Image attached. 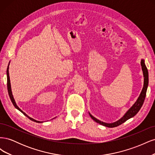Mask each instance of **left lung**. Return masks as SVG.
<instances>
[{
  "mask_svg": "<svg viewBox=\"0 0 155 155\" xmlns=\"http://www.w3.org/2000/svg\"><path fill=\"white\" fill-rule=\"evenodd\" d=\"M141 66H142V69L143 71V78H144V81H143V87L142 88V91L140 93V96L138 97V100H137L134 103V104L131 107L130 109L127 110V112H126L125 114V115L122 117V118H120L119 120L115 121L114 123H111V124H107V123H105L103 122V121L97 120V118H94L93 116H92L90 113L91 117L92 118V120H94L96 122L102 125L107 127H115L118 126L121 124H122L123 123H124L125 121H126L127 120L130 119L132 117L134 116L136 114H137L138 111L140 110V109H141V107L143 104L144 102V100L145 98V96H146V92H147V87H148V83H149V75H148V70L147 68L145 66V62L144 60L142 59L141 60Z\"/></svg>",
  "mask_w": 155,
  "mask_h": 155,
  "instance_id": "obj_1",
  "label": "left lung"
}]
</instances>
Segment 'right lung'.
I'll return each mask as SVG.
<instances>
[{"mask_svg":"<svg viewBox=\"0 0 155 155\" xmlns=\"http://www.w3.org/2000/svg\"><path fill=\"white\" fill-rule=\"evenodd\" d=\"M9 64H10V63H9ZM9 64L8 66V68H7V71H6V74H7V87H8V94H9V96H10V100L12 102L13 105H14V107H15L16 109H17L18 110H20L22 113L24 114L25 116H26V117H28L30 120H31V121H35V122H37V123H43V121H37L34 119H33L31 118H30V117H29L28 116L26 113H25L24 112H23L21 109H19V107H18L15 101V100H14L13 98V94H12V88H11V83H10V76H9Z\"/></svg>","mask_w":155,"mask_h":155,"instance_id":"add662e5","label":"right lung"}]
</instances>
